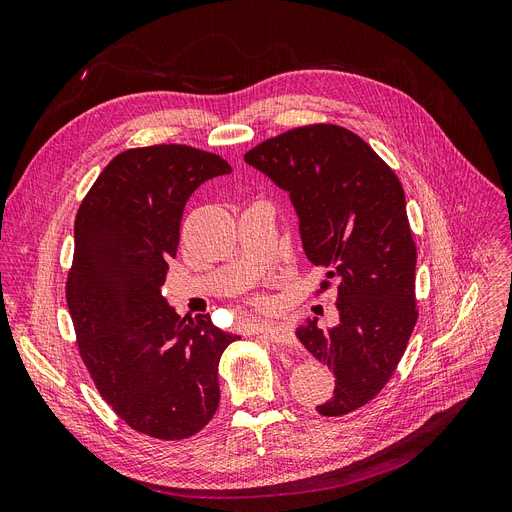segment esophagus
I'll list each match as a JSON object with an SVG mask.
<instances>
[{"mask_svg":"<svg viewBox=\"0 0 512 512\" xmlns=\"http://www.w3.org/2000/svg\"><path fill=\"white\" fill-rule=\"evenodd\" d=\"M261 333L266 335L270 342L278 344V346H291L295 344V333L289 325L285 323H270V325H263Z\"/></svg>","mask_w":512,"mask_h":512,"instance_id":"obj_1","label":"esophagus"}]
</instances>
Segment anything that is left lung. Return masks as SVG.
Wrapping results in <instances>:
<instances>
[{
	"label": "left lung",
	"instance_id": "8db88e82",
	"mask_svg": "<svg viewBox=\"0 0 512 512\" xmlns=\"http://www.w3.org/2000/svg\"><path fill=\"white\" fill-rule=\"evenodd\" d=\"M244 162L289 194L306 257L337 282V323L306 318L297 337L337 377L316 411L350 413L390 380L418 320L403 187L361 137L333 124L289 130Z\"/></svg>",
	"mask_w": 512,
	"mask_h": 512
}]
</instances>
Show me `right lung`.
Here are the masks:
<instances>
[{
    "label": "right lung",
    "mask_w": 512,
    "mask_h": 512,
    "mask_svg": "<svg viewBox=\"0 0 512 512\" xmlns=\"http://www.w3.org/2000/svg\"><path fill=\"white\" fill-rule=\"evenodd\" d=\"M230 173L223 158L187 145L128 149L75 217L67 306L82 361L107 405L149 437H192L219 407V358L238 335L208 314L179 316L162 287L185 202Z\"/></svg>",
    "instance_id": "right-lung-1"
}]
</instances>
